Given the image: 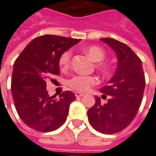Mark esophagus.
<instances>
[{
  "label": "esophagus",
  "instance_id": "obj_1",
  "mask_svg": "<svg viewBox=\"0 0 156 156\" xmlns=\"http://www.w3.org/2000/svg\"><path fill=\"white\" fill-rule=\"evenodd\" d=\"M75 95H76V97H78V98H79V97H82V96L84 95V94L80 93V92H76V93H75Z\"/></svg>",
  "mask_w": 156,
  "mask_h": 156
}]
</instances>
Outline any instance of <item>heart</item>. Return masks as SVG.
I'll return each instance as SVG.
<instances>
[{
    "label": "heart",
    "mask_w": 156,
    "mask_h": 156,
    "mask_svg": "<svg viewBox=\"0 0 156 156\" xmlns=\"http://www.w3.org/2000/svg\"><path fill=\"white\" fill-rule=\"evenodd\" d=\"M86 54L90 57L94 62H100L105 59V52L102 48L97 46H89L85 48ZM71 51L67 50L61 55L59 58V66L62 70H66L70 66L71 60ZM99 69L105 70L107 68L106 66L103 63L99 64ZM98 83V79L93 76H84V75H76L71 77L69 80L68 85L74 90L78 92H85L90 89L91 86L96 85Z\"/></svg>",
    "instance_id": "1"
}]
</instances>
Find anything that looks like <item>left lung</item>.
Instances as JSON below:
<instances>
[{
    "mask_svg": "<svg viewBox=\"0 0 156 156\" xmlns=\"http://www.w3.org/2000/svg\"><path fill=\"white\" fill-rule=\"evenodd\" d=\"M100 40L114 50L118 57L115 74L107 85L100 89L103 95H110L107 104H95L88 110L92 127L104 134H114L125 129L135 118L143 98L146 79L141 61L127 44L113 38Z\"/></svg>",
    "mask_w": 156,
    "mask_h": 156,
    "instance_id": "left-lung-1",
    "label": "left lung"
}]
</instances>
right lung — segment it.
<instances>
[{
  "label": "right lung",
  "instance_id": "right-lung-1",
  "mask_svg": "<svg viewBox=\"0 0 156 156\" xmlns=\"http://www.w3.org/2000/svg\"><path fill=\"white\" fill-rule=\"evenodd\" d=\"M76 38L46 34L33 39L16 58L11 78L13 100L21 120L38 132L59 128L66 120L76 96L63 91L59 99L50 96L46 81L60 75L59 58L80 42Z\"/></svg>",
  "mask_w": 156,
  "mask_h": 156
}]
</instances>
